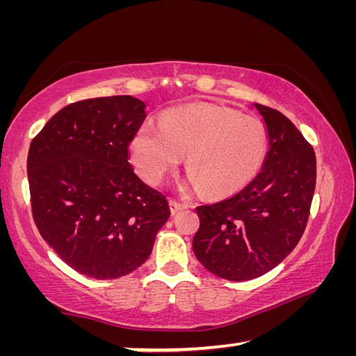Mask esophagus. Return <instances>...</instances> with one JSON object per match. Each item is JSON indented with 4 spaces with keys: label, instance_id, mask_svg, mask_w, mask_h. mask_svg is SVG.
I'll use <instances>...</instances> for the list:
<instances>
[{
    "label": "esophagus",
    "instance_id": "obj_1",
    "mask_svg": "<svg viewBox=\"0 0 356 356\" xmlns=\"http://www.w3.org/2000/svg\"><path fill=\"white\" fill-rule=\"evenodd\" d=\"M186 207H188V204H185V202H182V201H176V200H171V201H170V209H171V213H172V215L179 213L180 210H184V209H186Z\"/></svg>",
    "mask_w": 356,
    "mask_h": 356
}]
</instances>
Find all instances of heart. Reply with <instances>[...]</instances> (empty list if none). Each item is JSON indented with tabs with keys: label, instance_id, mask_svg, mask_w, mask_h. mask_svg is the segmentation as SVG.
<instances>
[{
	"label": "heart",
	"instance_id": "heart-1",
	"mask_svg": "<svg viewBox=\"0 0 356 356\" xmlns=\"http://www.w3.org/2000/svg\"><path fill=\"white\" fill-rule=\"evenodd\" d=\"M268 138L261 119L232 108L196 104L146 122L131 141V160L143 179L159 184L186 154V186L210 196H231L261 171Z\"/></svg>",
	"mask_w": 356,
	"mask_h": 356
}]
</instances>
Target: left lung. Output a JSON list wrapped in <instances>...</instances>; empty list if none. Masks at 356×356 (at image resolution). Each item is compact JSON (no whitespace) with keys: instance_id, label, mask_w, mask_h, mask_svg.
<instances>
[{"instance_id":"8db88e82","label":"left lung","mask_w":356,"mask_h":356,"mask_svg":"<svg viewBox=\"0 0 356 356\" xmlns=\"http://www.w3.org/2000/svg\"><path fill=\"white\" fill-rule=\"evenodd\" d=\"M268 152L261 172L237 195L196 207L193 251L210 273L248 281L270 272L300 242L316 190V154L284 114L254 104Z\"/></svg>"}]
</instances>
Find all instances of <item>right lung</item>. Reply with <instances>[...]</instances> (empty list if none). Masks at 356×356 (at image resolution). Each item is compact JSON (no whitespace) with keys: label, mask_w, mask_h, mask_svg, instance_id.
Instances as JSON below:
<instances>
[{"label":"right lung","mask_w":356,"mask_h":356,"mask_svg":"<svg viewBox=\"0 0 356 356\" xmlns=\"http://www.w3.org/2000/svg\"><path fill=\"white\" fill-rule=\"evenodd\" d=\"M144 108L131 95L75 102L48 120L29 146L35 226L69 267L89 278L135 272L171 215L166 196L129 163Z\"/></svg>","instance_id":"right-lung-1"}]
</instances>
